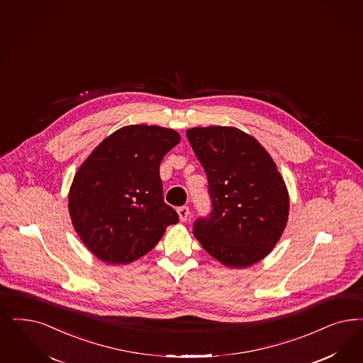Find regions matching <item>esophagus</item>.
I'll use <instances>...</instances> for the list:
<instances>
[{
  "label": "esophagus",
  "mask_w": 363,
  "mask_h": 363,
  "mask_svg": "<svg viewBox=\"0 0 363 363\" xmlns=\"http://www.w3.org/2000/svg\"><path fill=\"white\" fill-rule=\"evenodd\" d=\"M177 212H178V216H179V220H181V221H186V220H188L189 214H190L189 206H179V208L177 209Z\"/></svg>",
  "instance_id": "34e87169"
}]
</instances>
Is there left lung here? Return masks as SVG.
<instances>
[{
  "instance_id": "left-lung-1",
  "label": "left lung",
  "mask_w": 363,
  "mask_h": 363,
  "mask_svg": "<svg viewBox=\"0 0 363 363\" xmlns=\"http://www.w3.org/2000/svg\"><path fill=\"white\" fill-rule=\"evenodd\" d=\"M186 137L212 201V212L194 223V236L226 267L260 262L287 225L288 191L275 162L255 138L235 127H194Z\"/></svg>"
}]
</instances>
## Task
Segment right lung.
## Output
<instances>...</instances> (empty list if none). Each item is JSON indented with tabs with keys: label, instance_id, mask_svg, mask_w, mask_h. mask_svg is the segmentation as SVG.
I'll return each mask as SVG.
<instances>
[{
	"label": "right lung",
	"instance_id": "1",
	"mask_svg": "<svg viewBox=\"0 0 363 363\" xmlns=\"http://www.w3.org/2000/svg\"><path fill=\"white\" fill-rule=\"evenodd\" d=\"M179 134L158 125L116 130L79 167L68 196L76 233L98 259L128 264L179 221L163 201L160 164Z\"/></svg>",
	"mask_w": 363,
	"mask_h": 363
}]
</instances>
